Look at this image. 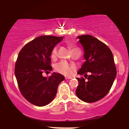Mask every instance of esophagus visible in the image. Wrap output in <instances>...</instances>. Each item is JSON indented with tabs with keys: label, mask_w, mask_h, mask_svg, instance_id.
<instances>
[{
	"label": "esophagus",
	"mask_w": 129,
	"mask_h": 129,
	"mask_svg": "<svg viewBox=\"0 0 129 129\" xmlns=\"http://www.w3.org/2000/svg\"><path fill=\"white\" fill-rule=\"evenodd\" d=\"M72 77H65V79L66 80H70L72 79Z\"/></svg>",
	"instance_id": "obj_1"
}]
</instances>
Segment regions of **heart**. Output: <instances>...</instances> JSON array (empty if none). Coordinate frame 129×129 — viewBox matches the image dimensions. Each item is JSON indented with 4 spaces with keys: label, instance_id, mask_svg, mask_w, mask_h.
Here are the masks:
<instances>
[{
    "label": "heart",
    "instance_id": "obj_1",
    "mask_svg": "<svg viewBox=\"0 0 129 129\" xmlns=\"http://www.w3.org/2000/svg\"><path fill=\"white\" fill-rule=\"evenodd\" d=\"M69 46L72 48V51L76 49L80 50L79 48L74 46L73 45H69ZM57 52H58L57 47H54L52 50V52H51V57L52 58H55L57 57ZM55 69L58 73L69 76V75H71L73 74L74 71L75 70V67L74 65L70 64V63H69L66 61L62 60V61H60L57 64H56L55 66Z\"/></svg>",
    "mask_w": 129,
    "mask_h": 129
}]
</instances>
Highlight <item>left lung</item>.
<instances>
[{"instance_id": "obj_1", "label": "left lung", "mask_w": 129, "mask_h": 129, "mask_svg": "<svg viewBox=\"0 0 129 129\" xmlns=\"http://www.w3.org/2000/svg\"><path fill=\"white\" fill-rule=\"evenodd\" d=\"M84 50L86 61L78 72L76 95L86 103L102 99L111 89L116 75L113 54L106 44L90 35L78 36ZM89 74L88 75V74Z\"/></svg>"}]
</instances>
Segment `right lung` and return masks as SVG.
Instances as JSON below:
<instances>
[{
  "label": "right lung",
  "instance_id": "1",
  "mask_svg": "<svg viewBox=\"0 0 129 129\" xmlns=\"http://www.w3.org/2000/svg\"><path fill=\"white\" fill-rule=\"evenodd\" d=\"M62 39L63 37L40 36L26 44L18 55L14 71L19 90L27 101L37 106L51 103L58 84L64 79L55 72L49 77L42 75L52 70L51 52Z\"/></svg>",
  "mask_w": 129,
  "mask_h": 129
}]
</instances>
